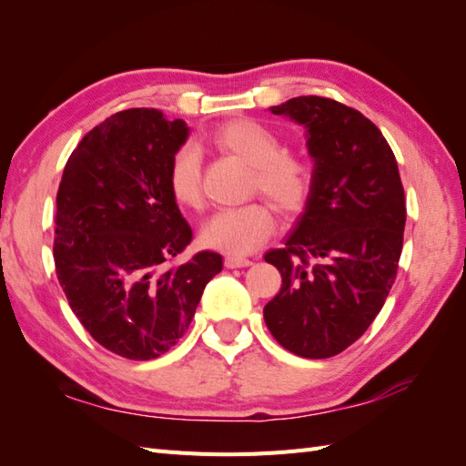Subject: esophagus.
Returning <instances> with one entry per match:
<instances>
[{
	"instance_id": "esophagus-1",
	"label": "esophagus",
	"mask_w": 466,
	"mask_h": 466,
	"mask_svg": "<svg viewBox=\"0 0 466 466\" xmlns=\"http://www.w3.org/2000/svg\"><path fill=\"white\" fill-rule=\"evenodd\" d=\"M250 264H252V260L240 258V256H226L224 258L226 268H246V266H250Z\"/></svg>"
}]
</instances>
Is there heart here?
Listing matches in <instances>:
<instances>
[{"mask_svg": "<svg viewBox=\"0 0 466 466\" xmlns=\"http://www.w3.org/2000/svg\"><path fill=\"white\" fill-rule=\"evenodd\" d=\"M216 147L252 166L250 194H262L284 216L300 212L314 187V166L309 157L286 150L284 140L272 127L250 117L232 120L212 132ZM167 190L174 200L200 210L204 204L202 160L194 146H182L167 164ZM274 216L268 204L248 202L216 212L202 228V244L230 256L254 252L270 238Z\"/></svg>", "mask_w": 466, "mask_h": 466, "instance_id": "heart-1", "label": "heart"}]
</instances>
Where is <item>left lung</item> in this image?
I'll return each instance as SVG.
<instances>
[{"mask_svg": "<svg viewBox=\"0 0 466 466\" xmlns=\"http://www.w3.org/2000/svg\"><path fill=\"white\" fill-rule=\"evenodd\" d=\"M270 112L309 132L314 187L296 230L264 256L282 276L264 320L286 350L330 359L366 332L397 280L407 222L397 157L369 117L330 97Z\"/></svg>", "mask_w": 466, "mask_h": 466, "instance_id": "obj_1", "label": "left lung"}]
</instances>
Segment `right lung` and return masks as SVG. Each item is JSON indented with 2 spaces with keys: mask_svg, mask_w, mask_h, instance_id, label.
Wrapping results in <instances>:
<instances>
[{
  "mask_svg": "<svg viewBox=\"0 0 466 466\" xmlns=\"http://www.w3.org/2000/svg\"><path fill=\"white\" fill-rule=\"evenodd\" d=\"M190 127L154 107L117 112L69 156L57 190L54 262L69 309L106 350L130 360L166 354L190 326L222 256L192 242L167 190V164Z\"/></svg>",
  "mask_w": 466,
  "mask_h": 466,
  "instance_id": "right-lung-1",
  "label": "right lung"
}]
</instances>
